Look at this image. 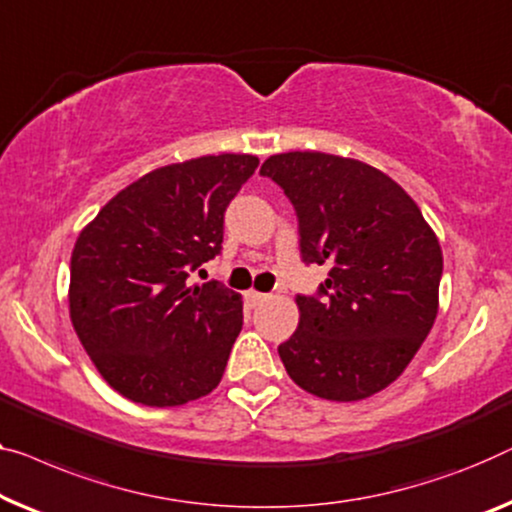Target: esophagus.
I'll use <instances>...</instances> for the list:
<instances>
[{"label":"esophagus","instance_id":"34e87169","mask_svg":"<svg viewBox=\"0 0 512 512\" xmlns=\"http://www.w3.org/2000/svg\"><path fill=\"white\" fill-rule=\"evenodd\" d=\"M269 299V294H262V292H255V289H250V292H246V301H248V305H259L262 301H266Z\"/></svg>","mask_w":512,"mask_h":512}]
</instances>
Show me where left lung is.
<instances>
[{"instance_id": "obj_1", "label": "left lung", "mask_w": 512, "mask_h": 512, "mask_svg": "<svg viewBox=\"0 0 512 512\" xmlns=\"http://www.w3.org/2000/svg\"><path fill=\"white\" fill-rule=\"evenodd\" d=\"M259 174L292 202L303 262L331 266L315 294L296 296L282 365L317 398H370L402 375L437 317V236L398 183L361 160L289 151Z\"/></svg>"}]
</instances>
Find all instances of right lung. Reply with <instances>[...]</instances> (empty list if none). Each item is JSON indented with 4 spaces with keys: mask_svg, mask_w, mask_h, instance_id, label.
Masks as SVG:
<instances>
[{
    "mask_svg": "<svg viewBox=\"0 0 512 512\" xmlns=\"http://www.w3.org/2000/svg\"><path fill=\"white\" fill-rule=\"evenodd\" d=\"M259 160L220 154L167 165L114 195L71 257V322L103 379L147 407H177L223 379L241 296L190 285L223 250L225 211Z\"/></svg>",
    "mask_w": 512,
    "mask_h": 512,
    "instance_id": "add662e5",
    "label": "right lung"
}]
</instances>
